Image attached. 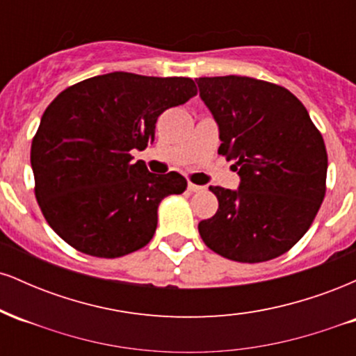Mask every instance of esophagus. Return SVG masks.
Listing matches in <instances>:
<instances>
[{"mask_svg": "<svg viewBox=\"0 0 356 356\" xmlns=\"http://www.w3.org/2000/svg\"><path fill=\"white\" fill-rule=\"evenodd\" d=\"M187 189H189L191 192H201V191H204V187L202 186H197V184L189 182V184H187Z\"/></svg>", "mask_w": 356, "mask_h": 356, "instance_id": "34e87169", "label": "esophagus"}]
</instances>
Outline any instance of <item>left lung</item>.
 Listing matches in <instances>:
<instances>
[{"mask_svg": "<svg viewBox=\"0 0 356 356\" xmlns=\"http://www.w3.org/2000/svg\"><path fill=\"white\" fill-rule=\"evenodd\" d=\"M201 99L219 124V154L238 191L211 186L219 209L199 222L206 246L239 263L284 254L306 234L326 192L325 140L289 90L251 76H202Z\"/></svg>", "mask_w": 356, "mask_h": 356, "instance_id": "left-lung-1", "label": "left lung"}]
</instances>
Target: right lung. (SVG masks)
Here are the masks:
<instances>
[{
  "label": "right lung",
  "mask_w": 356,
  "mask_h": 356,
  "mask_svg": "<svg viewBox=\"0 0 356 356\" xmlns=\"http://www.w3.org/2000/svg\"><path fill=\"white\" fill-rule=\"evenodd\" d=\"M194 95L186 76L127 72L92 76L56 95L31 142V167L40 209L65 243L108 259L149 244L159 204L182 194L187 181L149 172L130 152L154 142L162 112Z\"/></svg>",
  "instance_id": "add662e5"
}]
</instances>
